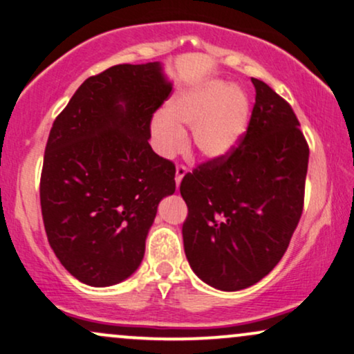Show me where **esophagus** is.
I'll return each mask as SVG.
<instances>
[{
    "instance_id": "esophagus-1",
    "label": "esophagus",
    "mask_w": 354,
    "mask_h": 354,
    "mask_svg": "<svg viewBox=\"0 0 354 354\" xmlns=\"http://www.w3.org/2000/svg\"><path fill=\"white\" fill-rule=\"evenodd\" d=\"M187 173V168L185 165H178L176 167V176H174V180H176V186H180V183L183 180V176Z\"/></svg>"
}]
</instances>
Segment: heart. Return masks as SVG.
Instances as JSON below:
<instances>
[{"mask_svg": "<svg viewBox=\"0 0 354 354\" xmlns=\"http://www.w3.org/2000/svg\"><path fill=\"white\" fill-rule=\"evenodd\" d=\"M248 118L250 101L240 88L210 82L174 96L167 114H156L151 120V137L160 153L171 156L185 145L181 127H189L196 149L218 158L235 149L247 131Z\"/></svg>", "mask_w": 354, "mask_h": 354, "instance_id": "b5f03b06", "label": "heart"}]
</instances>
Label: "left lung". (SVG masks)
Instances as JSON below:
<instances>
[{
	"label": "left lung",
	"mask_w": 354,
	"mask_h": 354,
	"mask_svg": "<svg viewBox=\"0 0 354 354\" xmlns=\"http://www.w3.org/2000/svg\"><path fill=\"white\" fill-rule=\"evenodd\" d=\"M247 132L230 153L186 173L185 253L204 283L257 284L281 261L304 209L308 145L292 107L261 80Z\"/></svg>",
	"instance_id": "left-lung-1"
}]
</instances>
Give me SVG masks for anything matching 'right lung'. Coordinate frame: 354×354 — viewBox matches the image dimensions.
Instances as JSON below:
<instances>
[{
  "instance_id": "add662e5",
  "label": "right lung",
  "mask_w": 354,
  "mask_h": 354,
  "mask_svg": "<svg viewBox=\"0 0 354 354\" xmlns=\"http://www.w3.org/2000/svg\"><path fill=\"white\" fill-rule=\"evenodd\" d=\"M171 84L160 64L114 65L89 77L53 120L40 174L48 243L78 281L104 288L140 265L173 162L149 144Z\"/></svg>"
}]
</instances>
